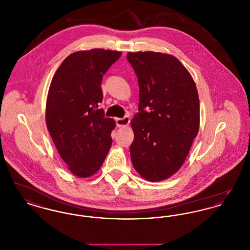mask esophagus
Masks as SVG:
<instances>
[{
    "label": "esophagus",
    "mask_w": 250,
    "mask_h": 250,
    "mask_svg": "<svg viewBox=\"0 0 250 250\" xmlns=\"http://www.w3.org/2000/svg\"><path fill=\"white\" fill-rule=\"evenodd\" d=\"M130 123V118L128 116H125L124 118H117L116 119V125L122 127V126H126Z\"/></svg>",
    "instance_id": "esophagus-1"
}]
</instances>
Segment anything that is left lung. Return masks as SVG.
Masks as SVG:
<instances>
[{
	"instance_id": "obj_1",
	"label": "left lung",
	"mask_w": 250,
	"mask_h": 250,
	"mask_svg": "<svg viewBox=\"0 0 250 250\" xmlns=\"http://www.w3.org/2000/svg\"><path fill=\"white\" fill-rule=\"evenodd\" d=\"M138 77L139 112L131 121V161L150 182L173 175L184 164L200 127L195 82L176 57L161 52H128Z\"/></svg>"
}]
</instances>
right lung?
<instances>
[{
  "instance_id": "1",
  "label": "right lung",
  "mask_w": 250,
  "mask_h": 250,
  "mask_svg": "<svg viewBox=\"0 0 250 250\" xmlns=\"http://www.w3.org/2000/svg\"><path fill=\"white\" fill-rule=\"evenodd\" d=\"M121 55L103 48L74 52L61 63L49 86L47 127L61 157L78 177L94 175L110 149L115 122L99 108L101 82Z\"/></svg>"
}]
</instances>
